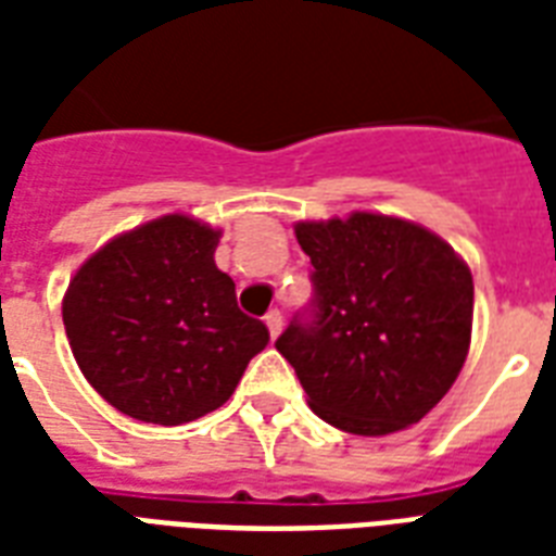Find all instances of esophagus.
<instances>
[{"label":"esophagus","mask_w":556,"mask_h":556,"mask_svg":"<svg viewBox=\"0 0 556 556\" xmlns=\"http://www.w3.org/2000/svg\"><path fill=\"white\" fill-rule=\"evenodd\" d=\"M265 326H268L270 338H279V331H282V314H279L277 308L265 314Z\"/></svg>","instance_id":"34e87169"}]
</instances>
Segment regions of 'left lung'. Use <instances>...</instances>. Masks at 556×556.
<instances>
[{
  "label": "left lung",
  "mask_w": 556,
  "mask_h": 556,
  "mask_svg": "<svg viewBox=\"0 0 556 556\" xmlns=\"http://www.w3.org/2000/svg\"><path fill=\"white\" fill-rule=\"evenodd\" d=\"M314 300L277 352L294 366L308 406L355 435L418 424L465 366L473 277L441 236L406 218L352 213L300 222Z\"/></svg>",
  "instance_id": "1"
}]
</instances>
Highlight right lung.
Instances as JSON below:
<instances>
[{
	"mask_svg": "<svg viewBox=\"0 0 556 556\" xmlns=\"http://www.w3.org/2000/svg\"><path fill=\"white\" fill-rule=\"evenodd\" d=\"M218 236L169 213L115 236L68 282L74 361L135 421L178 427L213 413L268 346L265 323L236 305L233 279L216 268Z\"/></svg>",
	"mask_w": 556,
	"mask_h": 556,
	"instance_id": "1",
	"label": "right lung"
}]
</instances>
